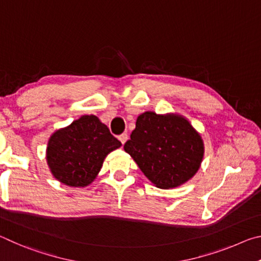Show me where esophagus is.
Listing matches in <instances>:
<instances>
[{
  "label": "esophagus",
  "instance_id": "esophagus-1",
  "mask_svg": "<svg viewBox=\"0 0 261 261\" xmlns=\"http://www.w3.org/2000/svg\"><path fill=\"white\" fill-rule=\"evenodd\" d=\"M118 139H120L121 143L124 145L126 143V140H127V135L126 134H122L120 137H118Z\"/></svg>",
  "mask_w": 261,
  "mask_h": 261
}]
</instances>
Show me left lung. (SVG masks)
<instances>
[{
  "mask_svg": "<svg viewBox=\"0 0 261 261\" xmlns=\"http://www.w3.org/2000/svg\"><path fill=\"white\" fill-rule=\"evenodd\" d=\"M143 174L159 189H174L191 179L201 166V134L183 115L145 112L124 145Z\"/></svg>",
  "mask_w": 261,
  "mask_h": 261,
  "instance_id": "obj_1",
  "label": "left lung"
}]
</instances>
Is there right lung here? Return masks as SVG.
Returning a JSON list of instances; mask_svg holds the SVG:
<instances>
[{
	"instance_id": "obj_1",
	"label": "right lung",
	"mask_w": 261,
	"mask_h": 261,
	"mask_svg": "<svg viewBox=\"0 0 261 261\" xmlns=\"http://www.w3.org/2000/svg\"><path fill=\"white\" fill-rule=\"evenodd\" d=\"M121 141L95 115H83L71 124L53 132L46 161L51 175L71 188H86L96 178L106 156L120 148Z\"/></svg>"
}]
</instances>
